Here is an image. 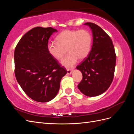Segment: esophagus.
<instances>
[{
  "label": "esophagus",
  "mask_w": 134,
  "mask_h": 134,
  "mask_svg": "<svg viewBox=\"0 0 134 134\" xmlns=\"http://www.w3.org/2000/svg\"><path fill=\"white\" fill-rule=\"evenodd\" d=\"M72 72V70L67 69V74H70Z\"/></svg>",
  "instance_id": "esophagus-1"
}]
</instances>
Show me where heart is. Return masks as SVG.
Listing matches in <instances>:
<instances>
[{
  "instance_id": "1",
  "label": "heart",
  "mask_w": 134,
  "mask_h": 134,
  "mask_svg": "<svg viewBox=\"0 0 134 134\" xmlns=\"http://www.w3.org/2000/svg\"><path fill=\"white\" fill-rule=\"evenodd\" d=\"M56 43H48V52L52 58L62 60L66 49L69 55L62 61V65L67 68L73 66L78 59L83 60L91 51L92 36L86 30H64L55 38Z\"/></svg>"
}]
</instances>
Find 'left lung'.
I'll return each instance as SVG.
<instances>
[{
    "instance_id": "1",
    "label": "left lung",
    "mask_w": 134,
    "mask_h": 134,
    "mask_svg": "<svg viewBox=\"0 0 134 134\" xmlns=\"http://www.w3.org/2000/svg\"><path fill=\"white\" fill-rule=\"evenodd\" d=\"M84 25L92 30L93 42L90 54L76 66L83 74L78 87L84 95L94 97L107 91L112 83L116 55L112 40L102 28L93 23Z\"/></svg>"
}]
</instances>
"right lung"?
Listing matches in <instances>:
<instances>
[{"label": "right lung", "mask_w": 134, "mask_h": 134, "mask_svg": "<svg viewBox=\"0 0 134 134\" xmlns=\"http://www.w3.org/2000/svg\"><path fill=\"white\" fill-rule=\"evenodd\" d=\"M52 27L32 28L19 40L14 50L16 79L26 94L39 102L50 101L58 94L65 68L48 52Z\"/></svg>", "instance_id": "obj_1"}]
</instances>
